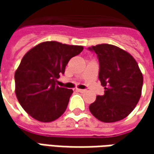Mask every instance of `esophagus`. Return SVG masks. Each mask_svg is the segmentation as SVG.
<instances>
[{"label": "esophagus", "mask_w": 154, "mask_h": 154, "mask_svg": "<svg viewBox=\"0 0 154 154\" xmlns=\"http://www.w3.org/2000/svg\"><path fill=\"white\" fill-rule=\"evenodd\" d=\"M77 91H78V92H81V93H83V92H86V89H77Z\"/></svg>", "instance_id": "obj_1"}]
</instances>
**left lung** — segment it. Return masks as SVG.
I'll return each mask as SVG.
<instances>
[{
    "instance_id": "left-lung-1",
    "label": "left lung",
    "mask_w": 154,
    "mask_h": 154,
    "mask_svg": "<svg viewBox=\"0 0 154 154\" xmlns=\"http://www.w3.org/2000/svg\"><path fill=\"white\" fill-rule=\"evenodd\" d=\"M99 62L98 79L104 94L90 104L92 115L103 122L120 121L134 109L141 95L143 76L133 56L115 45L102 44L88 48Z\"/></svg>"
}]
</instances>
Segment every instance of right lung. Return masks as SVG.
<instances>
[{
    "label": "right lung",
    "instance_id": "right-lung-1",
    "mask_svg": "<svg viewBox=\"0 0 154 154\" xmlns=\"http://www.w3.org/2000/svg\"><path fill=\"white\" fill-rule=\"evenodd\" d=\"M82 46L56 41L41 43L27 52L14 74L15 93L22 108L34 119L55 121L68 107L72 89L56 86L69 60Z\"/></svg>",
    "mask_w": 154,
    "mask_h": 154
}]
</instances>
